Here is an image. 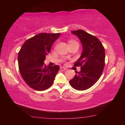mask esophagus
I'll return each instance as SVG.
<instances>
[{
	"label": "esophagus",
	"mask_w": 125,
	"mask_h": 125,
	"mask_svg": "<svg viewBox=\"0 0 125 125\" xmlns=\"http://www.w3.org/2000/svg\"><path fill=\"white\" fill-rule=\"evenodd\" d=\"M66 69V68L63 67V66H61V67H60V70L61 71H65Z\"/></svg>",
	"instance_id": "1"
}]
</instances>
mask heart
I'll list each match as a JSON object with an SVG mask.
<instances>
[{
  "label": "heart",
  "mask_w": 125,
  "mask_h": 125,
  "mask_svg": "<svg viewBox=\"0 0 125 125\" xmlns=\"http://www.w3.org/2000/svg\"><path fill=\"white\" fill-rule=\"evenodd\" d=\"M74 43H78L77 42H76V41L74 40H70L69 42V45H70V44H74Z\"/></svg>",
  "instance_id": "b5f03b06"
}]
</instances>
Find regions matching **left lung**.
Masks as SVG:
<instances>
[{
	"mask_svg": "<svg viewBox=\"0 0 125 125\" xmlns=\"http://www.w3.org/2000/svg\"><path fill=\"white\" fill-rule=\"evenodd\" d=\"M77 36L83 45L80 57L74 63L75 66H81V71L69 83L77 90H84L92 87L99 80L105 66V48L98 39L82 30L71 31Z\"/></svg>",
	"mask_w": 125,
	"mask_h": 125,
	"instance_id": "left-lung-1",
	"label": "left lung"
}]
</instances>
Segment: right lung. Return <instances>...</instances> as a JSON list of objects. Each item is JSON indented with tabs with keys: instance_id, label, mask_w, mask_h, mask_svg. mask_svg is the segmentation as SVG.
<instances>
[{
	"instance_id": "1",
	"label": "right lung",
	"mask_w": 125,
	"mask_h": 125,
	"mask_svg": "<svg viewBox=\"0 0 125 125\" xmlns=\"http://www.w3.org/2000/svg\"><path fill=\"white\" fill-rule=\"evenodd\" d=\"M59 33H39L25 41L18 54L19 69L27 85L38 91L45 90L52 86L60 67L45 66V57Z\"/></svg>"
}]
</instances>
